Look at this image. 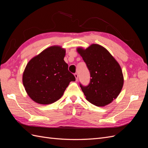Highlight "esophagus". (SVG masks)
I'll return each instance as SVG.
<instances>
[{
	"label": "esophagus",
	"instance_id": "esophagus-1",
	"mask_svg": "<svg viewBox=\"0 0 148 148\" xmlns=\"http://www.w3.org/2000/svg\"><path fill=\"white\" fill-rule=\"evenodd\" d=\"M74 76H75V77L76 78V80H77V81H78V74L77 73H75Z\"/></svg>",
	"mask_w": 148,
	"mask_h": 148
}]
</instances>
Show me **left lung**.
I'll return each instance as SVG.
<instances>
[{
	"label": "left lung",
	"instance_id": "obj_1",
	"mask_svg": "<svg viewBox=\"0 0 148 148\" xmlns=\"http://www.w3.org/2000/svg\"><path fill=\"white\" fill-rule=\"evenodd\" d=\"M90 72V83L80 84L86 99L91 104L103 107L117 97L123 85V76L119 64L106 48L92 44L84 49L77 48Z\"/></svg>",
	"mask_w": 148,
	"mask_h": 148
}]
</instances>
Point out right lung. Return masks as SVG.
<instances>
[{
	"label": "right lung",
	"instance_id": "add662e5",
	"mask_svg": "<svg viewBox=\"0 0 148 148\" xmlns=\"http://www.w3.org/2000/svg\"><path fill=\"white\" fill-rule=\"evenodd\" d=\"M65 49L49 47L31 59L23 74V84L28 95L40 104H50L63 96L75 76L64 61Z\"/></svg>",
	"mask_w": 148,
	"mask_h": 148
}]
</instances>
